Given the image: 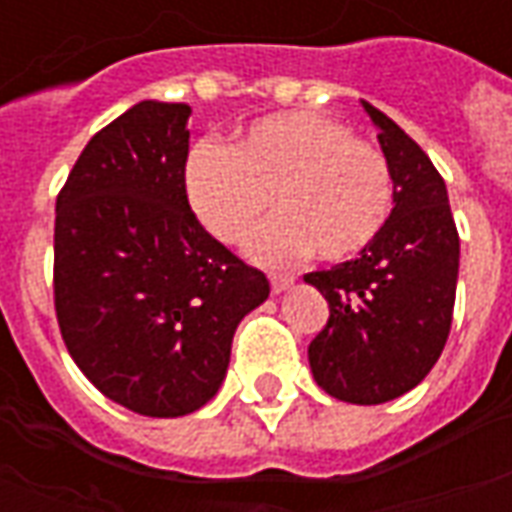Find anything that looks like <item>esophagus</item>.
I'll use <instances>...</instances> for the list:
<instances>
[{"instance_id":"obj_1","label":"esophagus","mask_w":512,"mask_h":512,"mask_svg":"<svg viewBox=\"0 0 512 512\" xmlns=\"http://www.w3.org/2000/svg\"><path fill=\"white\" fill-rule=\"evenodd\" d=\"M268 279H271V290L274 293H282V290H288L296 282L293 274H268Z\"/></svg>"}]
</instances>
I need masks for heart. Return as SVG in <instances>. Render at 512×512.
Instances as JSON below:
<instances>
[{
    "instance_id": "b5f03b06",
    "label": "heart",
    "mask_w": 512,
    "mask_h": 512,
    "mask_svg": "<svg viewBox=\"0 0 512 512\" xmlns=\"http://www.w3.org/2000/svg\"><path fill=\"white\" fill-rule=\"evenodd\" d=\"M183 186L194 216L233 244L271 205L277 216L249 235V255L285 263L312 255L340 263L365 252L392 211V169L370 142L315 112L255 120L233 145L191 147Z\"/></svg>"
}]
</instances>
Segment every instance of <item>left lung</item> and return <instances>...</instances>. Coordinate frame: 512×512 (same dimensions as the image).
<instances>
[{
  "label": "left lung",
  "instance_id": "left-lung-1",
  "mask_svg": "<svg viewBox=\"0 0 512 512\" xmlns=\"http://www.w3.org/2000/svg\"><path fill=\"white\" fill-rule=\"evenodd\" d=\"M392 169L395 208L365 252L304 277L329 301L310 343L315 384L337 400L378 406L406 395L439 362L450 334L461 241L447 186L411 136L362 101Z\"/></svg>",
  "mask_w": 512,
  "mask_h": 512
}]
</instances>
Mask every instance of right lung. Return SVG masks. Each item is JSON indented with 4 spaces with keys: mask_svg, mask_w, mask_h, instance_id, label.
I'll return each instance as SVG.
<instances>
[{
    "mask_svg": "<svg viewBox=\"0 0 512 512\" xmlns=\"http://www.w3.org/2000/svg\"><path fill=\"white\" fill-rule=\"evenodd\" d=\"M186 104L142 101L87 142L57 197L54 307L68 354L109 400L183 417L211 400L263 271L189 208Z\"/></svg>",
    "mask_w": 512,
    "mask_h": 512,
    "instance_id": "1",
    "label": "right lung"
}]
</instances>
